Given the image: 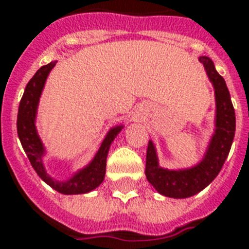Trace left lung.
Segmentation results:
<instances>
[{
  "mask_svg": "<svg viewBox=\"0 0 249 249\" xmlns=\"http://www.w3.org/2000/svg\"><path fill=\"white\" fill-rule=\"evenodd\" d=\"M199 62L203 64L215 93V129L203 158L194 166L176 170L160 166L153 141H149L146 152V179L160 194L176 199L198 194L216 178L227 160L235 136V109L226 82L215 70L213 62L209 56H200Z\"/></svg>",
  "mask_w": 249,
  "mask_h": 249,
  "instance_id": "1",
  "label": "left lung"
}]
</instances>
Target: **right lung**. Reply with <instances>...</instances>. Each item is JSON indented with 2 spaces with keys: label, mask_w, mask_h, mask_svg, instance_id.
<instances>
[{
  "label": "right lung",
  "mask_w": 249,
  "mask_h": 249,
  "mask_svg": "<svg viewBox=\"0 0 249 249\" xmlns=\"http://www.w3.org/2000/svg\"><path fill=\"white\" fill-rule=\"evenodd\" d=\"M55 64H56V60L50 62L46 66H42L36 71V75L30 79V82L27 83L21 103H19V108H18L17 132H18L22 148L27 154V158L30 160L31 166L34 167V170L42 178V181L46 182L47 185L51 186L54 190L60 194H86V193L95 190L97 186H100L101 182L104 181L107 156H108L113 140L124 128V125H116L113 128H110L103 140L95 157L92 158V161L83 169L73 173L68 179L58 181L50 176L46 170L45 162H43V158L46 156V148L38 134V130H36V120L40 95L45 88V83L47 80L50 71L55 67Z\"/></svg>",
  "instance_id": "obj_1"
}]
</instances>
